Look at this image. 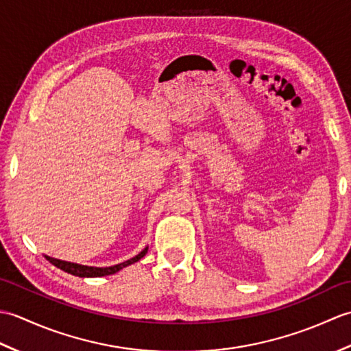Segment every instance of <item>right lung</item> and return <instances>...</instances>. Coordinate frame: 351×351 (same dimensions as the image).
Instances as JSON below:
<instances>
[{
  "label": "right lung",
  "instance_id": "1",
  "mask_svg": "<svg viewBox=\"0 0 351 351\" xmlns=\"http://www.w3.org/2000/svg\"><path fill=\"white\" fill-rule=\"evenodd\" d=\"M147 253V247L145 250H141L137 256H134L128 261H125L122 264H117L113 267H106V268H101V267H87V265H80V264H73V263H66V261H60V259H56V258H49V256H45L47 258L52 265H56L57 268H60V270L73 274V276H78V278H99V276H108V274H114L116 271L122 270L123 267L137 263L141 258H143Z\"/></svg>",
  "mask_w": 351,
  "mask_h": 351
}]
</instances>
